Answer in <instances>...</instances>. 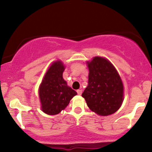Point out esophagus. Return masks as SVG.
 <instances>
[{
  "label": "esophagus",
  "instance_id": "1",
  "mask_svg": "<svg viewBox=\"0 0 152 152\" xmlns=\"http://www.w3.org/2000/svg\"><path fill=\"white\" fill-rule=\"evenodd\" d=\"M76 91H77V94H78V95H81V94H82V90L81 89H78V90Z\"/></svg>",
  "mask_w": 152,
  "mask_h": 152
}]
</instances>
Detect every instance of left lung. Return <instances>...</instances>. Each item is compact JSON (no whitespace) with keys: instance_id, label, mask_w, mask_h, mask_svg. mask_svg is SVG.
I'll return each instance as SVG.
<instances>
[{"instance_id":"8db88e82","label":"left lung","mask_w":152,"mask_h":152,"mask_svg":"<svg viewBox=\"0 0 152 152\" xmlns=\"http://www.w3.org/2000/svg\"><path fill=\"white\" fill-rule=\"evenodd\" d=\"M88 86L82 94L87 106L99 116L116 112L124 101V86L119 74L109 60L96 56L87 61Z\"/></svg>"}]
</instances>
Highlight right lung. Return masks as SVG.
Masks as SVG:
<instances>
[{
  "mask_svg": "<svg viewBox=\"0 0 152 152\" xmlns=\"http://www.w3.org/2000/svg\"><path fill=\"white\" fill-rule=\"evenodd\" d=\"M65 66L61 61L53 62L40 85L38 94L41 110L48 115L58 114L69 105L77 93L63 78Z\"/></svg>",
  "mask_w": 152,
  "mask_h": 152,
  "instance_id": "add662e5",
  "label": "right lung"
}]
</instances>
